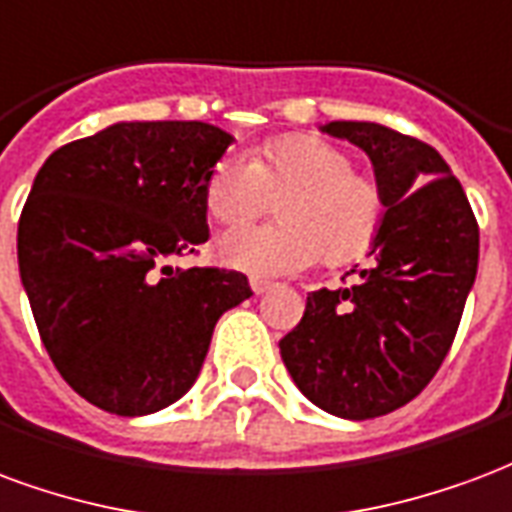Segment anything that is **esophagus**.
Segmentation results:
<instances>
[{
  "instance_id": "obj_1",
  "label": "esophagus",
  "mask_w": 512,
  "mask_h": 512,
  "mask_svg": "<svg viewBox=\"0 0 512 512\" xmlns=\"http://www.w3.org/2000/svg\"><path fill=\"white\" fill-rule=\"evenodd\" d=\"M272 286H275V283L267 281V278H251V289L256 294H267L272 289Z\"/></svg>"
}]
</instances>
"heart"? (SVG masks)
Instances as JSON below:
<instances>
[{
    "instance_id": "b5f03b06",
    "label": "heart",
    "mask_w": 512,
    "mask_h": 512,
    "mask_svg": "<svg viewBox=\"0 0 512 512\" xmlns=\"http://www.w3.org/2000/svg\"><path fill=\"white\" fill-rule=\"evenodd\" d=\"M278 193L281 220L226 234L218 242L223 264L251 275H286L319 259L343 264L368 251L382 229L384 201L374 179L357 174L341 147L316 136L275 138L248 152L245 163H215L204 207L215 223L237 229Z\"/></svg>"
}]
</instances>
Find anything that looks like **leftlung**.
<instances>
[{"instance_id": "1", "label": "left lung", "mask_w": 512, "mask_h": 512, "mask_svg": "<svg viewBox=\"0 0 512 512\" xmlns=\"http://www.w3.org/2000/svg\"><path fill=\"white\" fill-rule=\"evenodd\" d=\"M322 130L371 158L384 220L354 286L308 294L281 357L311 404L371 420L409 404L450 352L475 286L480 231L434 147L376 122Z\"/></svg>"}]
</instances>
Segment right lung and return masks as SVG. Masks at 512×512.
Wrapping results in <instances>:
<instances>
[{
	"label": "right lung",
	"mask_w": 512,
	"mask_h": 512,
	"mask_svg": "<svg viewBox=\"0 0 512 512\" xmlns=\"http://www.w3.org/2000/svg\"><path fill=\"white\" fill-rule=\"evenodd\" d=\"M234 141L207 122H114L51 152L18 220V270L48 357L119 417L188 393L242 272L171 267L207 242L204 185Z\"/></svg>",
	"instance_id": "right-lung-1"
}]
</instances>
